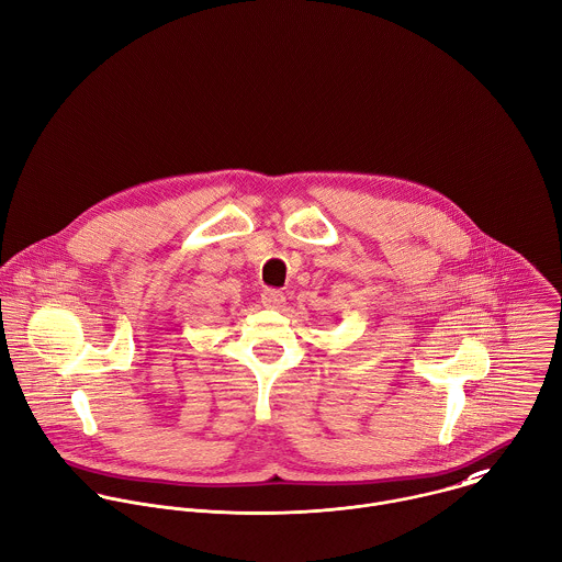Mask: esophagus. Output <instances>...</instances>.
Returning <instances> with one entry per match:
<instances>
[{"label": "esophagus", "mask_w": 562, "mask_h": 562, "mask_svg": "<svg viewBox=\"0 0 562 562\" xmlns=\"http://www.w3.org/2000/svg\"><path fill=\"white\" fill-rule=\"evenodd\" d=\"M261 303L268 307V310H281L285 305V294L279 292V290H266L261 294Z\"/></svg>", "instance_id": "1"}]
</instances>
